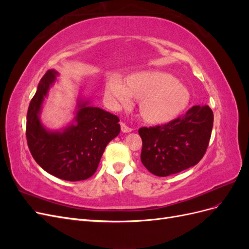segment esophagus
Instances as JSON below:
<instances>
[{
	"label": "esophagus",
	"mask_w": 249,
	"mask_h": 249,
	"mask_svg": "<svg viewBox=\"0 0 249 249\" xmlns=\"http://www.w3.org/2000/svg\"><path fill=\"white\" fill-rule=\"evenodd\" d=\"M120 129H122V131L124 133H129V132H132L133 129L132 127H130L127 124H125L124 123H120Z\"/></svg>",
	"instance_id": "1"
}]
</instances>
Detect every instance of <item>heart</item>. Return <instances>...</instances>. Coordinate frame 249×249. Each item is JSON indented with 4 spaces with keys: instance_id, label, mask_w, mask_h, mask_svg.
<instances>
[{
    "instance_id": "heart-1",
    "label": "heart",
    "mask_w": 249,
    "mask_h": 249,
    "mask_svg": "<svg viewBox=\"0 0 249 249\" xmlns=\"http://www.w3.org/2000/svg\"><path fill=\"white\" fill-rule=\"evenodd\" d=\"M127 87L119 77L112 76L106 85L107 94L122 105L131 102V95L142 100L141 114L149 123H165L175 118L189 103L188 89L170 73L148 71L132 74Z\"/></svg>"
}]
</instances>
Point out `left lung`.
<instances>
[{"label":"left lung","mask_w":249,"mask_h":249,"mask_svg":"<svg viewBox=\"0 0 249 249\" xmlns=\"http://www.w3.org/2000/svg\"><path fill=\"white\" fill-rule=\"evenodd\" d=\"M213 120L209 106L196 105L167 124L140 127L142 164L158 177H168L196 165L207 152Z\"/></svg>","instance_id":"obj_1"}]
</instances>
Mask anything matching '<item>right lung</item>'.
<instances>
[{"label":"right lung","mask_w":249,"mask_h":249,"mask_svg":"<svg viewBox=\"0 0 249 249\" xmlns=\"http://www.w3.org/2000/svg\"><path fill=\"white\" fill-rule=\"evenodd\" d=\"M57 71L49 70L41 78L27 113L26 137L32 157L52 176L70 182L94 175L108 143L120 132L119 118L87 102L79 105L76 124L63 132H48L39 122V111Z\"/></svg>","instance_id":"right-lung-1"}]
</instances>
